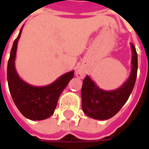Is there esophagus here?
<instances>
[{
    "mask_svg": "<svg viewBox=\"0 0 149 149\" xmlns=\"http://www.w3.org/2000/svg\"><path fill=\"white\" fill-rule=\"evenodd\" d=\"M76 76L82 79V78L85 76V73H84V71H83V70H81V69H78V70H77V72H76Z\"/></svg>",
    "mask_w": 149,
    "mask_h": 149,
    "instance_id": "obj_1",
    "label": "esophagus"
}]
</instances>
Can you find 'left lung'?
Returning a JSON list of instances; mask_svg holds the SVG:
<instances>
[{"label": "left lung", "mask_w": 149, "mask_h": 149, "mask_svg": "<svg viewBox=\"0 0 149 149\" xmlns=\"http://www.w3.org/2000/svg\"><path fill=\"white\" fill-rule=\"evenodd\" d=\"M132 58L131 74L122 86L114 91L102 90L88 75L85 77L81 88L82 109L92 119L108 120L114 116L128 100L135 86L137 74V54L132 44Z\"/></svg>", "instance_id": "8db88e82"}]
</instances>
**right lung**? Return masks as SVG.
Returning a JSON list of instances; mask_svg holds the SVG:
<instances>
[{
  "mask_svg": "<svg viewBox=\"0 0 149 149\" xmlns=\"http://www.w3.org/2000/svg\"><path fill=\"white\" fill-rule=\"evenodd\" d=\"M21 32L22 29L13 42L7 63L8 87L15 105L24 117L33 120H45L54 113L59 96L74 77V71L63 74L53 83L46 86H33L24 81L17 74L14 63Z\"/></svg>",
  "mask_w": 149,
  "mask_h": 149,
  "instance_id": "add662e5",
  "label": "right lung"
}]
</instances>
